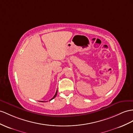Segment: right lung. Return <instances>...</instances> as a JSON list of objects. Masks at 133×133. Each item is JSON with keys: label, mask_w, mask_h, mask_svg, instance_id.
Instances as JSON below:
<instances>
[{"label": "right lung", "mask_w": 133, "mask_h": 133, "mask_svg": "<svg viewBox=\"0 0 133 133\" xmlns=\"http://www.w3.org/2000/svg\"><path fill=\"white\" fill-rule=\"evenodd\" d=\"M57 91H56V94H55V95H54V97L52 98V99H51L50 101H51V100H52L53 99H54V98H55L56 97V96H57ZM41 102H46V101H41Z\"/></svg>", "instance_id": "add662e5"}]
</instances>
